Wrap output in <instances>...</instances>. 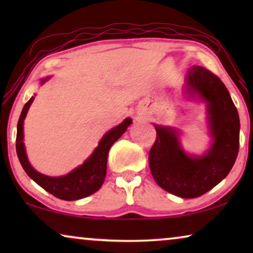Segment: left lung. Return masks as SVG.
Segmentation results:
<instances>
[{
    "instance_id": "left-lung-1",
    "label": "left lung",
    "mask_w": 253,
    "mask_h": 253,
    "mask_svg": "<svg viewBox=\"0 0 253 253\" xmlns=\"http://www.w3.org/2000/svg\"><path fill=\"white\" fill-rule=\"evenodd\" d=\"M186 92L209 102L212 147L204 157H189L179 146L177 131L154 126L157 138L148 164L162 189L181 198H196L219 184L233 168L240 148V117L226 85L205 68L190 69Z\"/></svg>"
}]
</instances>
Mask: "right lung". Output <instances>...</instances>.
I'll list each match as a JSON object with an SVG mask.
<instances>
[{"mask_svg":"<svg viewBox=\"0 0 253 253\" xmlns=\"http://www.w3.org/2000/svg\"><path fill=\"white\" fill-rule=\"evenodd\" d=\"M43 79V82H46ZM33 96L25 103L20 114L18 124H17V137H16V151L18 155L19 162L26 171V174L33 179L37 184L49 192L56 198L62 200H77L85 198L92 193L98 191L101 188L103 181L106 177L107 170V158H108L109 148L112 145L126 132L127 126H130L131 119H126L120 126H117L108 131L100 141L99 146L95 148L93 154L86 160L82 166L76 168L75 170L69 172L68 175L61 176V177H49V176L42 175L31 167L27 160L25 147L23 143V123L25 119L27 110H29L31 103L33 101Z\"/></svg>","mask_w":253,"mask_h":253,"instance_id":"1","label":"right lung"}]
</instances>
